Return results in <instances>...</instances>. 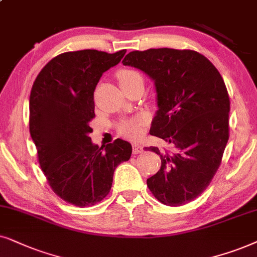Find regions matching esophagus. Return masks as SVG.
<instances>
[{"mask_svg": "<svg viewBox=\"0 0 257 257\" xmlns=\"http://www.w3.org/2000/svg\"><path fill=\"white\" fill-rule=\"evenodd\" d=\"M143 152V147L139 143H133V153L134 154H141Z\"/></svg>", "mask_w": 257, "mask_h": 257, "instance_id": "34e87169", "label": "esophagus"}]
</instances>
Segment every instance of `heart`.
I'll use <instances>...</instances> for the list:
<instances>
[{"label":"heart","mask_w":257,"mask_h":257,"mask_svg":"<svg viewBox=\"0 0 257 257\" xmlns=\"http://www.w3.org/2000/svg\"><path fill=\"white\" fill-rule=\"evenodd\" d=\"M117 77L121 84V88L125 87V85L133 83V82L142 80V76L138 71L132 69H122L117 73ZM147 123L146 116H139L131 121H124L118 125V132L125 138L129 139H138L142 133V126Z\"/></svg>","instance_id":"1"}]
</instances>
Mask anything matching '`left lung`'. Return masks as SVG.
<instances>
[{
  "mask_svg": "<svg viewBox=\"0 0 257 257\" xmlns=\"http://www.w3.org/2000/svg\"><path fill=\"white\" fill-rule=\"evenodd\" d=\"M122 63L154 81L157 110L149 133L168 145L164 150L146 147L161 157V169L147 186L166 206L190 202L209 186L229 139L230 102L223 78L194 50H136Z\"/></svg>",
  "mask_w": 257,
  "mask_h": 257,
  "instance_id": "8db88e82",
  "label": "left lung"
}]
</instances>
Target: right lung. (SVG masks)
<instances>
[{
  "label": "right lung",
  "instance_id": "obj_1",
  "mask_svg": "<svg viewBox=\"0 0 257 257\" xmlns=\"http://www.w3.org/2000/svg\"><path fill=\"white\" fill-rule=\"evenodd\" d=\"M124 54L63 53L43 67L30 91L29 129L40 166L54 193L74 206L91 207L103 200L116 167L132 156L129 142L117 139L98 147L89 136L95 88Z\"/></svg>",
  "mask_w": 257,
  "mask_h": 257
}]
</instances>
